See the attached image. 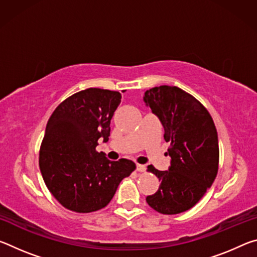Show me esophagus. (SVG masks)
<instances>
[{"instance_id":"34e87169","label":"esophagus","mask_w":257,"mask_h":257,"mask_svg":"<svg viewBox=\"0 0 257 257\" xmlns=\"http://www.w3.org/2000/svg\"><path fill=\"white\" fill-rule=\"evenodd\" d=\"M136 167H137V171H139V172H144L146 170V167L143 164H137Z\"/></svg>"}]
</instances>
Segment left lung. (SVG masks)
Listing matches in <instances>:
<instances>
[{
    "instance_id": "1",
    "label": "left lung",
    "mask_w": 257,
    "mask_h": 257,
    "mask_svg": "<svg viewBox=\"0 0 257 257\" xmlns=\"http://www.w3.org/2000/svg\"><path fill=\"white\" fill-rule=\"evenodd\" d=\"M144 101L164 128L170 144L168 171L147 167L159 178L156 193L146 197L161 214H178L196 205L212 186L219 169V142L210 113L193 95L176 86L154 87L145 92Z\"/></svg>"
}]
</instances>
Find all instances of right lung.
Masks as SVG:
<instances>
[{"label":"right lung","instance_id":"obj_1","mask_svg":"<svg viewBox=\"0 0 257 257\" xmlns=\"http://www.w3.org/2000/svg\"><path fill=\"white\" fill-rule=\"evenodd\" d=\"M120 102L119 92L87 88L64 99L49 119L40 169L51 194L68 210L90 213L105 207L121 180L136 169L133 161H108L96 151L99 138L108 141Z\"/></svg>","mask_w":257,"mask_h":257}]
</instances>
